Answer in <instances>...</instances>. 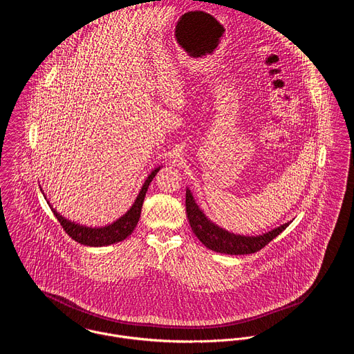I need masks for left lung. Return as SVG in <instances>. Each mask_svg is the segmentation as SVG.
I'll return each instance as SVG.
<instances>
[{"label":"left lung","instance_id":"left-lung-1","mask_svg":"<svg viewBox=\"0 0 354 354\" xmlns=\"http://www.w3.org/2000/svg\"><path fill=\"white\" fill-rule=\"evenodd\" d=\"M186 212L191 229L198 240L206 248L225 254H250L277 237L290 223L286 222L270 232L257 236H245L226 230L203 213V210L195 202L190 189H186Z\"/></svg>","mask_w":354,"mask_h":354}]
</instances>
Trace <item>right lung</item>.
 <instances>
[{
  "instance_id": "right-lung-1",
  "label": "right lung",
  "mask_w": 354,
  "mask_h": 354,
  "mask_svg": "<svg viewBox=\"0 0 354 354\" xmlns=\"http://www.w3.org/2000/svg\"><path fill=\"white\" fill-rule=\"evenodd\" d=\"M163 165L156 167L148 175V178L145 179V182L138 192L133 205L131 206V209L124 216L117 218L114 222H111L109 225H105V226L93 227V226H86V225H82L78 222H74L68 218L63 217L59 212H56V209L53 207L50 201H47V203L50 205L55 217L57 218V221L60 222V225L63 226L66 233L77 243L87 245V246H108V245L115 244V243L124 241L135 230L137 222L140 219V214H141V207H142L145 194L148 191L152 179L156 176V174L160 171ZM46 199H47V196H46Z\"/></svg>"
}]
</instances>
